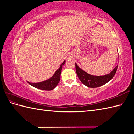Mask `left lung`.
Wrapping results in <instances>:
<instances>
[{
    "instance_id": "left-lung-1",
    "label": "left lung",
    "mask_w": 134,
    "mask_h": 134,
    "mask_svg": "<svg viewBox=\"0 0 134 134\" xmlns=\"http://www.w3.org/2000/svg\"><path fill=\"white\" fill-rule=\"evenodd\" d=\"M118 67V65L113 69V70L106 75L97 76L93 75L87 73V72L79 68L75 63L76 72L79 79L83 84L90 88H97L106 84L110 81L115 75Z\"/></svg>"
}]
</instances>
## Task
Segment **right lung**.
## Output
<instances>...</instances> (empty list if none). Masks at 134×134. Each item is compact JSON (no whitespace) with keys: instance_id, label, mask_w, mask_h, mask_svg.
Returning <instances> with one entry per match:
<instances>
[{"instance_id":"1","label":"right lung","mask_w":134,"mask_h":134,"mask_svg":"<svg viewBox=\"0 0 134 134\" xmlns=\"http://www.w3.org/2000/svg\"><path fill=\"white\" fill-rule=\"evenodd\" d=\"M65 62L66 61L64 60L62 63V64L60 65V67L55 72L54 75H52L50 78L38 83H30L29 82H27L32 87H34L36 88L40 89V90L45 91H51L54 90V89L57 86V85L60 82L62 69L63 65L65 63Z\"/></svg>"}]
</instances>
